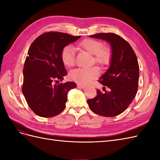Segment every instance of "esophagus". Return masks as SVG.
Wrapping results in <instances>:
<instances>
[{"instance_id": "esophagus-1", "label": "esophagus", "mask_w": 160, "mask_h": 160, "mask_svg": "<svg viewBox=\"0 0 160 160\" xmlns=\"http://www.w3.org/2000/svg\"><path fill=\"white\" fill-rule=\"evenodd\" d=\"M77 88H80V89H85V88H86V87L85 85H83L77 84Z\"/></svg>"}]
</instances>
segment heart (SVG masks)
<instances>
[{"mask_svg": "<svg viewBox=\"0 0 160 160\" xmlns=\"http://www.w3.org/2000/svg\"><path fill=\"white\" fill-rule=\"evenodd\" d=\"M77 48L85 51L93 55V62L101 67H105L111 61L112 52L108 46H103V42L93 39L85 38L77 43ZM61 59L65 67H71L75 65V51L70 45L62 48L61 52ZM99 74V69L94 67L89 69H77L69 74V78L79 84L86 85Z\"/></svg>", "mask_w": 160, "mask_h": 160, "instance_id": "1", "label": "heart"}]
</instances>
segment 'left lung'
Returning a JSON list of instances; mask_svg holds the SVG:
<instances>
[{"instance_id": "8db88e82", "label": "left lung", "mask_w": 160, "mask_h": 160, "mask_svg": "<svg viewBox=\"0 0 160 160\" xmlns=\"http://www.w3.org/2000/svg\"><path fill=\"white\" fill-rule=\"evenodd\" d=\"M90 37L109 42L112 57L109 68L99 79L109 91L103 93L98 89L97 96L88 103L96 114L115 117L123 113L136 95L139 75L137 57L129 42L117 34L101 32Z\"/></svg>"}]
</instances>
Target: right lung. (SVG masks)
Here are the masks:
<instances>
[{
  "label": "right lung",
  "instance_id": "add662e5",
  "mask_svg": "<svg viewBox=\"0 0 160 160\" xmlns=\"http://www.w3.org/2000/svg\"><path fill=\"white\" fill-rule=\"evenodd\" d=\"M80 37L47 32L38 36L28 49L23 67L22 92L29 108L40 117L52 118L61 113L66 107L67 93L76 88L75 82L57 83L67 75L61 59L62 48Z\"/></svg>",
  "mask_w": 160,
  "mask_h": 160
}]
</instances>
